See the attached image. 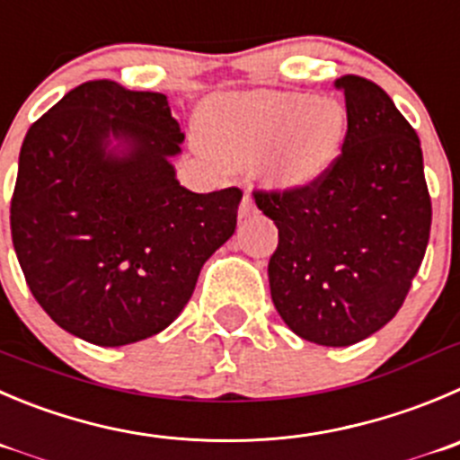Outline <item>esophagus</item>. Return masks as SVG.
I'll use <instances>...</instances> for the list:
<instances>
[{"mask_svg":"<svg viewBox=\"0 0 460 460\" xmlns=\"http://www.w3.org/2000/svg\"><path fill=\"white\" fill-rule=\"evenodd\" d=\"M255 212V205H252V200H251V196H243L242 199V205H239V217L242 218H246V217H251V214Z\"/></svg>","mask_w":460,"mask_h":460,"instance_id":"esophagus-1","label":"esophagus"}]
</instances>
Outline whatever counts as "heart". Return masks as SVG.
<instances>
[{
    "label": "heart",
    "instance_id": "1",
    "mask_svg": "<svg viewBox=\"0 0 460 460\" xmlns=\"http://www.w3.org/2000/svg\"><path fill=\"white\" fill-rule=\"evenodd\" d=\"M199 137L226 167H257L278 185L321 181L343 148L348 115L336 99L300 92L212 96L199 111Z\"/></svg>",
    "mask_w": 460,
    "mask_h": 460
}]
</instances>
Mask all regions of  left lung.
<instances>
[{"label": "left lung", "mask_w": 460, "mask_h": 460, "mask_svg": "<svg viewBox=\"0 0 460 460\" xmlns=\"http://www.w3.org/2000/svg\"><path fill=\"white\" fill-rule=\"evenodd\" d=\"M334 85L348 133L330 172L303 190L252 196L278 226V314L300 339L345 348L400 312L429 243L431 199L420 139L391 96L352 74Z\"/></svg>", "instance_id": "8db88e82"}]
</instances>
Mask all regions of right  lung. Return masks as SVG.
<instances>
[{
  "label": "right lung",
  "mask_w": 460,
  "mask_h": 460,
  "mask_svg": "<svg viewBox=\"0 0 460 460\" xmlns=\"http://www.w3.org/2000/svg\"><path fill=\"white\" fill-rule=\"evenodd\" d=\"M182 139L167 96L108 78L69 90L26 133L13 246L33 298L69 334L103 348L157 334L233 237L242 190H185L172 164Z\"/></svg>",
  "instance_id": "add662e5"
}]
</instances>
